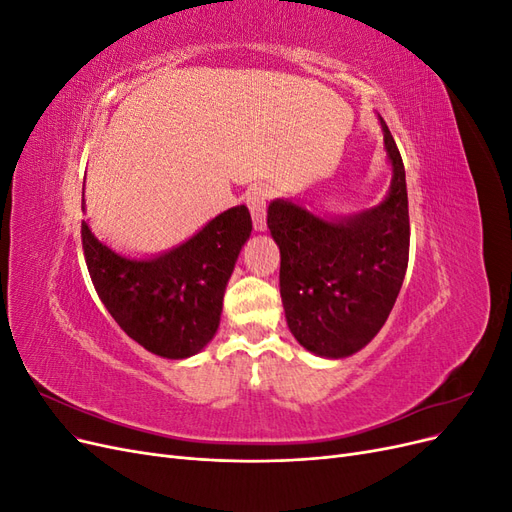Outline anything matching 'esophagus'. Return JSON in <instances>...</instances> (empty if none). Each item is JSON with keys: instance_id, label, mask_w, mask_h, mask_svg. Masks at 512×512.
<instances>
[{"instance_id": "obj_1", "label": "esophagus", "mask_w": 512, "mask_h": 512, "mask_svg": "<svg viewBox=\"0 0 512 512\" xmlns=\"http://www.w3.org/2000/svg\"><path fill=\"white\" fill-rule=\"evenodd\" d=\"M269 188H265V185H260V188H254L252 192H247L245 196V203L247 207H250V213H252V222H254V228L258 232H265L267 230V203H269Z\"/></svg>"}]
</instances>
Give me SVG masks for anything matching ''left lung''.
I'll use <instances>...</instances> for the list:
<instances>
[{
    "instance_id": "1",
    "label": "left lung",
    "mask_w": 512,
    "mask_h": 512,
    "mask_svg": "<svg viewBox=\"0 0 512 512\" xmlns=\"http://www.w3.org/2000/svg\"><path fill=\"white\" fill-rule=\"evenodd\" d=\"M393 177L378 205L350 215H318L275 198L267 226L280 247V292L294 339L322 359L365 348L389 318L408 269L410 220L406 170L386 128Z\"/></svg>"
}]
</instances>
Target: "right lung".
I'll list each match as a JSON object with an SVG mask.
<instances>
[{
    "label": "right lung",
    "mask_w": 512,
    "mask_h": 512,
    "mask_svg": "<svg viewBox=\"0 0 512 512\" xmlns=\"http://www.w3.org/2000/svg\"><path fill=\"white\" fill-rule=\"evenodd\" d=\"M250 235L245 205L226 209L190 239L145 258L123 256L87 222L81 226L87 269L108 314L136 344L173 361L205 350L218 333L224 292Z\"/></svg>",
    "instance_id": "1"
}]
</instances>
